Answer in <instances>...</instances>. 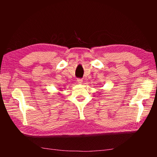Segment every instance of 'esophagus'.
I'll return each mask as SVG.
<instances>
[{"label": "esophagus", "mask_w": 157, "mask_h": 157, "mask_svg": "<svg viewBox=\"0 0 157 157\" xmlns=\"http://www.w3.org/2000/svg\"><path fill=\"white\" fill-rule=\"evenodd\" d=\"M77 82H78V84H82V82H83V79H78Z\"/></svg>", "instance_id": "esophagus-1"}]
</instances>
